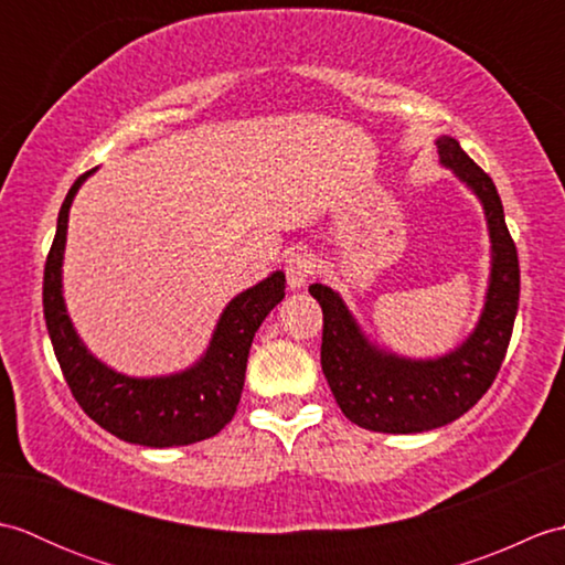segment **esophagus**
I'll return each instance as SVG.
<instances>
[{
    "label": "esophagus",
    "instance_id": "34e87169",
    "mask_svg": "<svg viewBox=\"0 0 565 565\" xmlns=\"http://www.w3.org/2000/svg\"><path fill=\"white\" fill-rule=\"evenodd\" d=\"M286 271V284H289L291 291H301L306 289V284L310 279V262L306 255H291L284 264Z\"/></svg>",
    "mask_w": 565,
    "mask_h": 565
}]
</instances>
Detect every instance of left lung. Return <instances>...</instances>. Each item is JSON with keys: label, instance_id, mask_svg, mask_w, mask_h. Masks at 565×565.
Segmentation results:
<instances>
[{"label": "left lung", "instance_id": "obj_1", "mask_svg": "<svg viewBox=\"0 0 565 565\" xmlns=\"http://www.w3.org/2000/svg\"><path fill=\"white\" fill-rule=\"evenodd\" d=\"M439 162L461 179L483 203L490 235V281L483 313L473 332L437 359H405L366 340L338 291L310 286L322 308L320 364L334 401L354 425L415 435L454 423L483 398L495 381L512 338L520 306V259L505 225L498 189L459 140L437 138Z\"/></svg>", "mask_w": 565, "mask_h": 565}]
</instances>
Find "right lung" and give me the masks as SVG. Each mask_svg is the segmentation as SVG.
<instances>
[{
    "label": "right lung",
    "instance_id": "right-lung-1",
    "mask_svg": "<svg viewBox=\"0 0 565 565\" xmlns=\"http://www.w3.org/2000/svg\"><path fill=\"white\" fill-rule=\"evenodd\" d=\"M84 172L70 186L57 213V231L43 274V316L57 364L79 407L114 437L140 447H184L209 439L231 423L245 386L247 356L255 332L269 310L281 303L286 276L274 271L237 294L218 318L209 350L179 374L136 379L118 374L94 356L72 328L63 298V257L72 199Z\"/></svg>",
    "mask_w": 565,
    "mask_h": 565
}]
</instances>
